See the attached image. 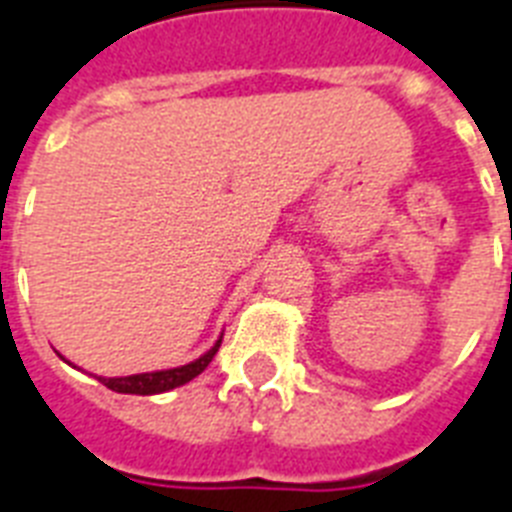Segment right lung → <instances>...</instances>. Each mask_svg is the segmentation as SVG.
Instances as JSON below:
<instances>
[{
  "label": "right lung",
  "mask_w": 512,
  "mask_h": 512,
  "mask_svg": "<svg viewBox=\"0 0 512 512\" xmlns=\"http://www.w3.org/2000/svg\"><path fill=\"white\" fill-rule=\"evenodd\" d=\"M220 342H223V336H220L218 342L210 347L202 357H197L194 363L181 365V368H168V371H152V373H136V376H120V378H105L97 376L107 389L120 394H160V392H170V389H176V386L189 384L191 378H197L199 373L205 371L207 365L213 363L215 352H218Z\"/></svg>",
  "instance_id": "add662e5"
}]
</instances>
